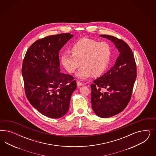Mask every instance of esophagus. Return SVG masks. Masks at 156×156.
<instances>
[{"label":"esophagus","instance_id":"obj_1","mask_svg":"<svg viewBox=\"0 0 156 156\" xmlns=\"http://www.w3.org/2000/svg\"><path fill=\"white\" fill-rule=\"evenodd\" d=\"M76 84H77V86H78V87H80V86H82V85H83L80 81V80H78L77 81V82H76Z\"/></svg>","mask_w":156,"mask_h":156}]
</instances>
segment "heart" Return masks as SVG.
<instances>
[{"label": "heart", "instance_id": "obj_1", "mask_svg": "<svg viewBox=\"0 0 156 156\" xmlns=\"http://www.w3.org/2000/svg\"><path fill=\"white\" fill-rule=\"evenodd\" d=\"M73 54H63L61 63L67 71L74 73L82 65L76 76L85 79L90 76H99L103 74L109 65L112 48L105 41L82 38L78 41L71 48Z\"/></svg>", "mask_w": 156, "mask_h": 156}]
</instances>
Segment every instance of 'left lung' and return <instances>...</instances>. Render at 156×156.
Listing matches in <instances>:
<instances>
[{
	"label": "left lung",
	"mask_w": 156,
	"mask_h": 156,
	"mask_svg": "<svg viewBox=\"0 0 156 156\" xmlns=\"http://www.w3.org/2000/svg\"><path fill=\"white\" fill-rule=\"evenodd\" d=\"M100 36L113 42L119 52L114 65L91 85L93 111L99 117L108 118L127 106L137 77V67L132 50L126 43L112 35Z\"/></svg>",
	"instance_id": "left-lung-1"
}]
</instances>
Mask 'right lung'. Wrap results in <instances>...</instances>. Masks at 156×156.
<instances>
[{"label":"right lung","instance_id":"obj_1","mask_svg":"<svg viewBox=\"0 0 156 156\" xmlns=\"http://www.w3.org/2000/svg\"><path fill=\"white\" fill-rule=\"evenodd\" d=\"M73 37L67 33L39 39L28 48L23 61L26 97L34 108L49 118L66 114L76 88L73 76L60 72L59 58V50Z\"/></svg>","mask_w":156,"mask_h":156}]
</instances>
